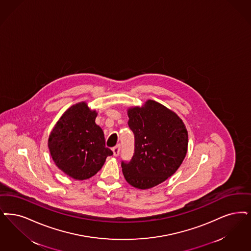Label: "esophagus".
Instances as JSON below:
<instances>
[{
	"instance_id": "obj_1",
	"label": "esophagus",
	"mask_w": 251,
	"mask_h": 251,
	"mask_svg": "<svg viewBox=\"0 0 251 251\" xmlns=\"http://www.w3.org/2000/svg\"><path fill=\"white\" fill-rule=\"evenodd\" d=\"M113 152H114V156H119L120 155V152H121V145H118V146H116V147H114L113 148Z\"/></svg>"
}]
</instances>
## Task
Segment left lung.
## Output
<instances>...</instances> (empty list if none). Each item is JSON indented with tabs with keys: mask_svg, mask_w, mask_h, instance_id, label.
<instances>
[{
	"mask_svg": "<svg viewBox=\"0 0 251 251\" xmlns=\"http://www.w3.org/2000/svg\"><path fill=\"white\" fill-rule=\"evenodd\" d=\"M134 134V153L121 161L122 173L131 186L146 190L166 180L178 169L188 149V131L180 119L155 100L128 111Z\"/></svg>",
	"mask_w": 251,
	"mask_h": 251,
	"instance_id": "left-lung-1",
	"label": "left lung"
}]
</instances>
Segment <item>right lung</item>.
<instances>
[{"instance_id":"1","label":"right lung","mask_w":251,"mask_h":251,"mask_svg":"<svg viewBox=\"0 0 251 251\" xmlns=\"http://www.w3.org/2000/svg\"><path fill=\"white\" fill-rule=\"evenodd\" d=\"M96 116L85 102L76 103L61 116L49 139L56 165L77 180L93 176L113 155L105 147L103 131L95 123Z\"/></svg>"}]
</instances>
